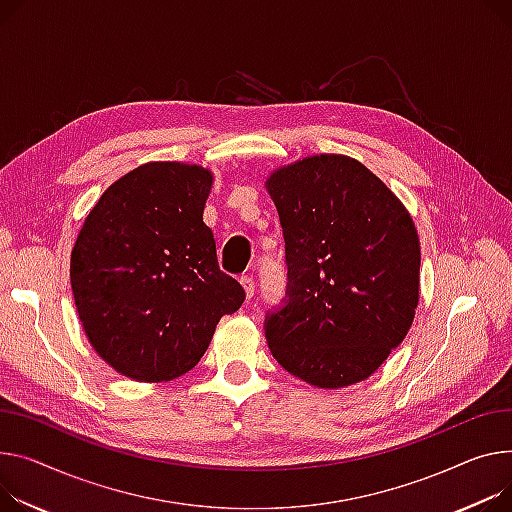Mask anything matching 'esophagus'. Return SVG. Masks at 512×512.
I'll use <instances>...</instances> for the list:
<instances>
[{"label":"esophagus","instance_id":"34e87169","mask_svg":"<svg viewBox=\"0 0 512 512\" xmlns=\"http://www.w3.org/2000/svg\"><path fill=\"white\" fill-rule=\"evenodd\" d=\"M241 284H243V288H245L247 298H253V294H255V280H253V276H243V278H241Z\"/></svg>","mask_w":512,"mask_h":512}]
</instances>
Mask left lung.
Masks as SVG:
<instances>
[{"label":"left lung","mask_w":512,"mask_h":512,"mask_svg":"<svg viewBox=\"0 0 512 512\" xmlns=\"http://www.w3.org/2000/svg\"><path fill=\"white\" fill-rule=\"evenodd\" d=\"M265 187L286 243L288 286L265 315L271 354L321 389L368 379L412 327L420 241L403 203L342 154L282 166Z\"/></svg>","instance_id":"obj_1"}]
</instances>
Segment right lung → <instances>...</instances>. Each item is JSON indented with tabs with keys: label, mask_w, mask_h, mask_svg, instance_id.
<instances>
[{
	"label": "right lung",
	"mask_w": 512,
	"mask_h": 512,
	"mask_svg": "<svg viewBox=\"0 0 512 512\" xmlns=\"http://www.w3.org/2000/svg\"><path fill=\"white\" fill-rule=\"evenodd\" d=\"M212 173L148 162L115 181L72 251L76 309L96 354L140 383L173 381L206 354L245 290L220 269L203 206Z\"/></svg>",
	"instance_id": "right-lung-1"
}]
</instances>
